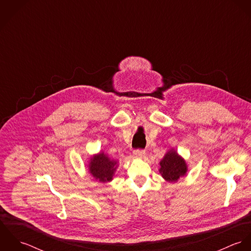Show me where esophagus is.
<instances>
[{"label":"esophagus","instance_id":"obj_1","mask_svg":"<svg viewBox=\"0 0 251 251\" xmlns=\"http://www.w3.org/2000/svg\"><path fill=\"white\" fill-rule=\"evenodd\" d=\"M133 155L137 158H142L145 155V151H143V150H135L133 151Z\"/></svg>","mask_w":251,"mask_h":251}]
</instances>
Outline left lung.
<instances>
[{
  "mask_svg": "<svg viewBox=\"0 0 251 251\" xmlns=\"http://www.w3.org/2000/svg\"><path fill=\"white\" fill-rule=\"evenodd\" d=\"M158 164V172L168 182H177L181 177H184L188 171V165L185 159L174 148L165 152Z\"/></svg>",
  "mask_w": 251,
  "mask_h": 251,
  "instance_id": "left-lung-1",
  "label": "left lung"
}]
</instances>
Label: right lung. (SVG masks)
<instances>
[{
	"instance_id": "1",
	"label": "right lung",
	"mask_w": 251,
	"mask_h": 251,
	"mask_svg": "<svg viewBox=\"0 0 251 251\" xmlns=\"http://www.w3.org/2000/svg\"><path fill=\"white\" fill-rule=\"evenodd\" d=\"M118 166L119 160L110 157L102 151L92 154L87 165L91 176L101 183L112 181Z\"/></svg>"
}]
</instances>
